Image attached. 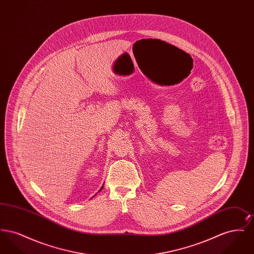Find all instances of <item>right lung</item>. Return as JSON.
Wrapping results in <instances>:
<instances>
[{
	"mask_svg": "<svg viewBox=\"0 0 254 254\" xmlns=\"http://www.w3.org/2000/svg\"><path fill=\"white\" fill-rule=\"evenodd\" d=\"M103 188H104V185H103V186H102V188H101V189H100V190H99V191H101V190H102V189H103ZM94 196H95V195H94ZM94 196H93V197H94Z\"/></svg>",
	"mask_w": 254,
	"mask_h": 254,
	"instance_id": "add662e5",
	"label": "right lung"
}]
</instances>
